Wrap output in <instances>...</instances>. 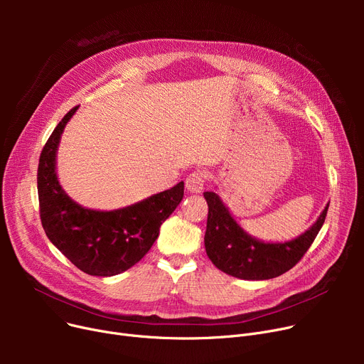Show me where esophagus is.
Here are the masks:
<instances>
[{"label":"esophagus","instance_id":"1","mask_svg":"<svg viewBox=\"0 0 364 364\" xmlns=\"http://www.w3.org/2000/svg\"><path fill=\"white\" fill-rule=\"evenodd\" d=\"M205 183H206V177L202 171H195L186 178V187L190 193L203 192Z\"/></svg>","mask_w":364,"mask_h":364}]
</instances>
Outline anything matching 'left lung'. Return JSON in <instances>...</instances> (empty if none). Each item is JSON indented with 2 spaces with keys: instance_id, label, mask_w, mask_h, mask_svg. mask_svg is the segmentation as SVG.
<instances>
[{
  "instance_id": "obj_1",
  "label": "left lung",
  "mask_w": 364,
  "mask_h": 364,
  "mask_svg": "<svg viewBox=\"0 0 364 364\" xmlns=\"http://www.w3.org/2000/svg\"><path fill=\"white\" fill-rule=\"evenodd\" d=\"M203 196L208 203L206 254L217 269L243 280H267L291 270L314 242L329 208L326 205L317 221L296 239L264 243L243 230L217 193L205 192Z\"/></svg>"
}]
</instances>
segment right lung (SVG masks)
<instances>
[{
    "instance_id": "1",
    "label": "right lung",
    "mask_w": 364,
    "mask_h": 364,
    "mask_svg": "<svg viewBox=\"0 0 364 364\" xmlns=\"http://www.w3.org/2000/svg\"><path fill=\"white\" fill-rule=\"evenodd\" d=\"M76 109L57 124L41 151L36 177L41 223L50 242L80 270L90 276H114L149 252L161 224L181 202L184 183L114 211H94L72 200L57 180L55 153Z\"/></svg>"
}]
</instances>
